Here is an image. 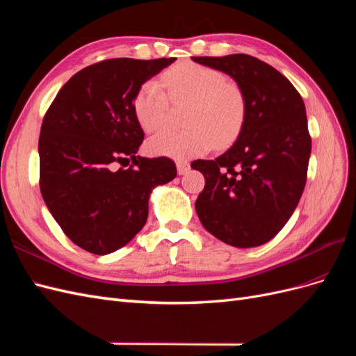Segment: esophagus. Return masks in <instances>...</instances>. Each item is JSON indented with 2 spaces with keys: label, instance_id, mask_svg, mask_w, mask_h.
<instances>
[{
  "label": "esophagus",
  "instance_id": "1",
  "mask_svg": "<svg viewBox=\"0 0 356 356\" xmlns=\"http://www.w3.org/2000/svg\"><path fill=\"white\" fill-rule=\"evenodd\" d=\"M188 169H190L188 161H186V160H178V161H177V170H178L179 175L187 174Z\"/></svg>",
  "mask_w": 356,
  "mask_h": 356
}]
</instances>
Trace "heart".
I'll use <instances>...</instances> for the list:
<instances>
[{
	"mask_svg": "<svg viewBox=\"0 0 356 356\" xmlns=\"http://www.w3.org/2000/svg\"><path fill=\"white\" fill-rule=\"evenodd\" d=\"M163 84L145 81L136 92L134 106L147 132H156L168 120L169 95L172 102H188L181 131L160 132L149 139V152L157 156L190 159L212 147L230 145L239 136L246 120V98L236 83L213 68L182 62L163 74Z\"/></svg>",
	"mask_w": 356,
	"mask_h": 356,
	"instance_id": "obj_1",
	"label": "heart"
}]
</instances>
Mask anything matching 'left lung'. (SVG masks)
I'll return each instance as SVG.
<instances>
[{
	"mask_svg": "<svg viewBox=\"0 0 356 356\" xmlns=\"http://www.w3.org/2000/svg\"><path fill=\"white\" fill-rule=\"evenodd\" d=\"M193 60L230 75L246 98L236 143L217 159L191 163L204 177L196 212L224 243L260 246L282 230L303 195L312 149L305 102L285 75L254 56Z\"/></svg>",
	"mask_w": 356,
	"mask_h": 356,
	"instance_id": "obj_1",
	"label": "left lung"
}]
</instances>
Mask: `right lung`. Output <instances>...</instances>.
Masks as SVG:
<instances>
[{
    "mask_svg": "<svg viewBox=\"0 0 356 356\" xmlns=\"http://www.w3.org/2000/svg\"><path fill=\"white\" fill-rule=\"evenodd\" d=\"M172 62L175 58L93 63L63 84L44 115L41 196L84 251L105 255L131 242L147 221L153 188L177 177L170 159L136 156L144 131L134 106L139 88Z\"/></svg>",
    "mask_w": 356,
    "mask_h": 356,
    "instance_id": "right-lung-1",
    "label": "right lung"
}]
</instances>
